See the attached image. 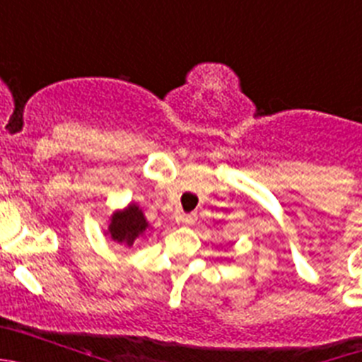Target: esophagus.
<instances>
[{"label":"esophagus","instance_id":"esophagus-1","mask_svg":"<svg viewBox=\"0 0 362 362\" xmlns=\"http://www.w3.org/2000/svg\"><path fill=\"white\" fill-rule=\"evenodd\" d=\"M179 219L183 221L185 225H194L197 221V216L196 214H183V216H179Z\"/></svg>","mask_w":362,"mask_h":362}]
</instances>
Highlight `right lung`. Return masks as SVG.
Instances as JSON below:
<instances>
[{"instance_id": "1", "label": "right lung", "mask_w": 362, "mask_h": 362, "mask_svg": "<svg viewBox=\"0 0 362 362\" xmlns=\"http://www.w3.org/2000/svg\"><path fill=\"white\" fill-rule=\"evenodd\" d=\"M148 223H146L145 216L136 204H130L129 209H124L123 212H117L112 217V223L108 226L110 238L117 243H123L127 246H132L137 235H141L146 230Z\"/></svg>"}]
</instances>
